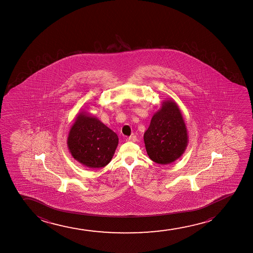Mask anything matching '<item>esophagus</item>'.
Returning <instances> with one entry per match:
<instances>
[{
	"instance_id": "34e87169",
	"label": "esophagus",
	"mask_w": 253,
	"mask_h": 253,
	"mask_svg": "<svg viewBox=\"0 0 253 253\" xmlns=\"http://www.w3.org/2000/svg\"><path fill=\"white\" fill-rule=\"evenodd\" d=\"M136 140H137V138H136V135H130L129 137L127 138V141H128V142H135Z\"/></svg>"
}]
</instances>
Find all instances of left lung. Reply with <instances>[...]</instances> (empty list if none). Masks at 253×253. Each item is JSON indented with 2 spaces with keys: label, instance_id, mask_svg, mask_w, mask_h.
I'll use <instances>...</instances> for the list:
<instances>
[{
  "label": "left lung",
  "instance_id": "1",
  "mask_svg": "<svg viewBox=\"0 0 253 253\" xmlns=\"http://www.w3.org/2000/svg\"><path fill=\"white\" fill-rule=\"evenodd\" d=\"M143 139L148 156L158 164H170L183 155L188 135L176 102L173 99L163 101L161 108L153 115Z\"/></svg>",
  "mask_w": 253,
  "mask_h": 253
}]
</instances>
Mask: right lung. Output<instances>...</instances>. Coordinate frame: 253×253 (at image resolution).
Instances as JSON below:
<instances>
[{
  "label": "right lung",
  "instance_id": "obj_1",
  "mask_svg": "<svg viewBox=\"0 0 253 253\" xmlns=\"http://www.w3.org/2000/svg\"><path fill=\"white\" fill-rule=\"evenodd\" d=\"M118 145V136L86 111L77 115L67 137L74 159L84 166L100 169L110 163Z\"/></svg>",
  "mask_w": 253,
  "mask_h": 253
}]
</instances>
